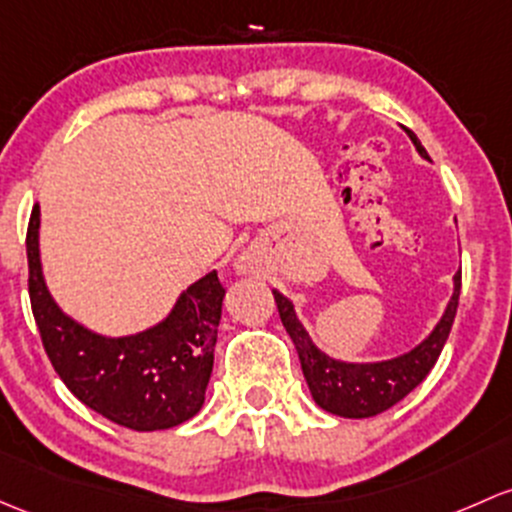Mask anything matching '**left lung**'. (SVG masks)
<instances>
[{
	"label": "left lung",
	"mask_w": 512,
	"mask_h": 512,
	"mask_svg": "<svg viewBox=\"0 0 512 512\" xmlns=\"http://www.w3.org/2000/svg\"><path fill=\"white\" fill-rule=\"evenodd\" d=\"M405 132L412 139L419 157L429 159L427 149L422 147L417 134L412 129H405ZM459 292L461 270L454 274V294H451L449 304H446L444 314H441L439 324L432 328V333L422 343H417L412 351L387 360H375V363H348V360L326 355L321 348H316L306 328L301 326L292 301L279 294L277 289L272 294L274 301H277L279 319H282L299 353L301 370H304L306 385H309L316 405L321 410L338 414V417L365 419L390 410L392 405H397L402 397L410 395L414 387L427 378L429 370L437 363L446 338H449L456 306H459Z\"/></svg>",
	"instance_id": "obj_1"
}]
</instances>
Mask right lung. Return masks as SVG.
Wrapping results in <instances>:
<instances>
[{"mask_svg":"<svg viewBox=\"0 0 512 512\" xmlns=\"http://www.w3.org/2000/svg\"><path fill=\"white\" fill-rule=\"evenodd\" d=\"M41 208L26 230L29 297L43 348L68 390L110 422L134 432L184 424L203 407L225 289L208 272L181 292L166 319L132 336H102L51 297L39 252Z\"/></svg>","mask_w":512,"mask_h":512,"instance_id":"obj_1","label":"right lung"}]
</instances>
